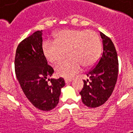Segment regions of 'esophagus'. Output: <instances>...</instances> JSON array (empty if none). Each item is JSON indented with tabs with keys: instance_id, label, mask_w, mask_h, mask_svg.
Returning a JSON list of instances; mask_svg holds the SVG:
<instances>
[{
	"instance_id": "esophagus-1",
	"label": "esophagus",
	"mask_w": 133,
	"mask_h": 133,
	"mask_svg": "<svg viewBox=\"0 0 133 133\" xmlns=\"http://www.w3.org/2000/svg\"><path fill=\"white\" fill-rule=\"evenodd\" d=\"M65 83H70L71 81H72V79H65Z\"/></svg>"
}]
</instances>
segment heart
Returning <instances> with one entry per match:
<instances>
[{"instance_id":"1","label":"heart","mask_w":133,"mask_h":133,"mask_svg":"<svg viewBox=\"0 0 133 133\" xmlns=\"http://www.w3.org/2000/svg\"><path fill=\"white\" fill-rule=\"evenodd\" d=\"M54 37V41L43 43L42 51L46 60L53 64L62 59L67 51L68 57L55 67L58 77L72 78L81 71V66H92L101 56L102 43L95 31L64 30Z\"/></svg>"}]
</instances>
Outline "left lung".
Wrapping results in <instances>:
<instances>
[{
	"label": "left lung",
	"mask_w": 133,
	"mask_h": 133,
	"mask_svg": "<svg viewBox=\"0 0 133 133\" xmlns=\"http://www.w3.org/2000/svg\"><path fill=\"white\" fill-rule=\"evenodd\" d=\"M103 50L93 68L89 71V79L84 80L80 92L81 100L89 108L103 105L110 97L117 80L119 63L117 51L111 39L100 32Z\"/></svg>",
	"instance_id": "left-lung-1"
}]
</instances>
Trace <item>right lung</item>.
I'll use <instances>...</instances> for the list:
<instances>
[{"mask_svg":"<svg viewBox=\"0 0 133 133\" xmlns=\"http://www.w3.org/2000/svg\"><path fill=\"white\" fill-rule=\"evenodd\" d=\"M42 32L36 31L20 43L14 67L18 81L28 100L36 108L49 111L58 104L65 81L63 78L49 79L54 70L48 65L43 54Z\"/></svg>","mask_w":133,"mask_h":133,"instance_id":"obj_1","label":"right lung"}]
</instances>
